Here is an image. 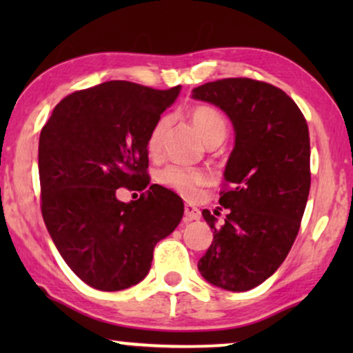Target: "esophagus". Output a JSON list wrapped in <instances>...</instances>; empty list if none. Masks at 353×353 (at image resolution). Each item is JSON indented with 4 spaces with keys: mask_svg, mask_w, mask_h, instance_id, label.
Returning a JSON list of instances; mask_svg holds the SVG:
<instances>
[{
    "mask_svg": "<svg viewBox=\"0 0 353 353\" xmlns=\"http://www.w3.org/2000/svg\"><path fill=\"white\" fill-rule=\"evenodd\" d=\"M199 219H201V210L194 205L186 204L185 205V220L192 221V220H199Z\"/></svg>",
    "mask_w": 353,
    "mask_h": 353,
    "instance_id": "1",
    "label": "esophagus"
}]
</instances>
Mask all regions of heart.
<instances>
[{"label": "heart", "mask_w": 353, "mask_h": 353, "mask_svg": "<svg viewBox=\"0 0 353 353\" xmlns=\"http://www.w3.org/2000/svg\"><path fill=\"white\" fill-rule=\"evenodd\" d=\"M190 119L205 144L216 141V139L223 141L226 134V120L219 110L210 108V105H197L190 112ZM168 123H170V117L163 115V117L154 123L151 132H149L146 146L151 156H157L159 151H161L162 138ZM159 180H161L162 185L176 191L178 194L185 197H194L199 188L209 183V175L199 170V168L168 165L159 172Z\"/></svg>", "instance_id": "heart-1"}]
</instances>
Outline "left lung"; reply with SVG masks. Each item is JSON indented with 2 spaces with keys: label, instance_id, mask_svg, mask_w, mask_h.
<instances>
[{
  "label": "left lung",
  "instance_id": "1",
  "mask_svg": "<svg viewBox=\"0 0 353 353\" xmlns=\"http://www.w3.org/2000/svg\"><path fill=\"white\" fill-rule=\"evenodd\" d=\"M192 98L220 108L234 128L225 167L230 190L220 205L223 225L209 210L210 248L197 262L205 281L226 291H249L288 257L310 191V138L297 104L276 86L252 79H223L192 90Z\"/></svg>",
  "mask_w": 353,
  "mask_h": 353
}]
</instances>
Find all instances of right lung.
<instances>
[{
	"instance_id": "1",
	"label": "right lung",
	"mask_w": 353,
	"mask_h": 353,
	"mask_svg": "<svg viewBox=\"0 0 353 353\" xmlns=\"http://www.w3.org/2000/svg\"><path fill=\"white\" fill-rule=\"evenodd\" d=\"M181 86L154 90L112 80L65 96L40 133L41 214L72 272L99 291H122L149 273L154 248L185 205L149 185L148 137ZM119 187L141 190L117 199Z\"/></svg>"
}]
</instances>
